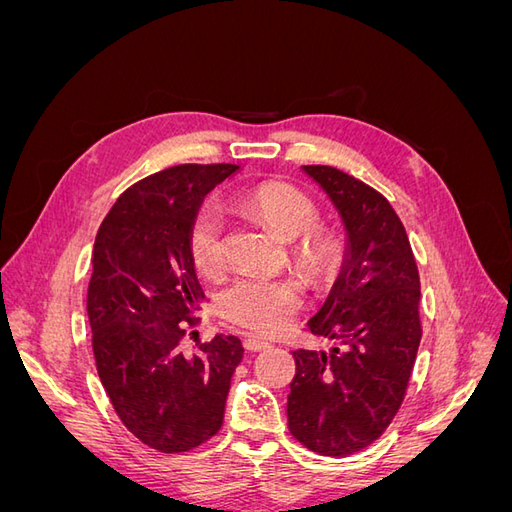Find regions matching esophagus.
<instances>
[{
	"instance_id": "obj_1",
	"label": "esophagus",
	"mask_w": 512,
	"mask_h": 512,
	"mask_svg": "<svg viewBox=\"0 0 512 512\" xmlns=\"http://www.w3.org/2000/svg\"><path fill=\"white\" fill-rule=\"evenodd\" d=\"M243 346H245L247 352H262V350L269 348V344L262 342V339H258V337H247L245 342H243Z\"/></svg>"
}]
</instances>
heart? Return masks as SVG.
<instances>
[{
    "instance_id": "1",
    "label": "heart",
    "mask_w": 512,
    "mask_h": 512,
    "mask_svg": "<svg viewBox=\"0 0 512 512\" xmlns=\"http://www.w3.org/2000/svg\"><path fill=\"white\" fill-rule=\"evenodd\" d=\"M232 209L267 224L275 235L294 241L292 256L316 282H324L342 262V245L331 230L318 228L320 211L305 192L282 181H267L232 198ZM194 267L205 277H220L226 269V222L218 205L207 203L194 215L188 232ZM305 301V286L297 277H241L220 297V314L230 324L277 335L292 322Z\"/></svg>"
}]
</instances>
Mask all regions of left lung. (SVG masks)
Returning a JSON list of instances; mask_svg holds the SVG:
<instances>
[{
  "label": "left lung",
  "mask_w": 512,
  "mask_h": 512,
  "mask_svg": "<svg viewBox=\"0 0 512 512\" xmlns=\"http://www.w3.org/2000/svg\"><path fill=\"white\" fill-rule=\"evenodd\" d=\"M342 213L344 269L309 331L339 339L331 352H292L288 429L324 457L376 442L408 391L421 344V280L399 215L380 192L333 166H303Z\"/></svg>",
  "instance_id": "8db88e82"
}]
</instances>
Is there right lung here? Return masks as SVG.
Here are the masks:
<instances>
[{"instance_id":"1","label":"right lung","mask_w":512,"mask_h":512,"mask_svg":"<svg viewBox=\"0 0 512 512\" xmlns=\"http://www.w3.org/2000/svg\"><path fill=\"white\" fill-rule=\"evenodd\" d=\"M237 168L179 164L136 181L96 235L87 316L98 376L121 423L160 453H188L222 429L243 359L235 335L196 339V352H183L205 299L190 224L205 194Z\"/></svg>"}]
</instances>
